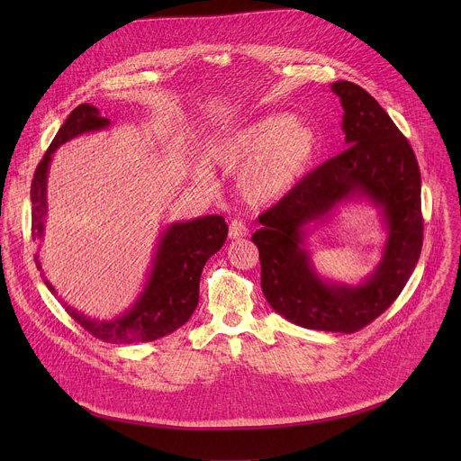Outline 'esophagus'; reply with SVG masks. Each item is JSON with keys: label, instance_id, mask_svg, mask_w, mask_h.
<instances>
[{"label": "esophagus", "instance_id": "1", "mask_svg": "<svg viewBox=\"0 0 461 461\" xmlns=\"http://www.w3.org/2000/svg\"><path fill=\"white\" fill-rule=\"evenodd\" d=\"M248 235V228L242 221L235 219L230 222V239H240V237H246Z\"/></svg>", "mask_w": 461, "mask_h": 461}]
</instances>
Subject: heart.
I'll return each instance as SVG.
<instances>
[{
	"instance_id": "heart-1",
	"label": "heart",
	"mask_w": 461,
	"mask_h": 461,
	"mask_svg": "<svg viewBox=\"0 0 461 461\" xmlns=\"http://www.w3.org/2000/svg\"><path fill=\"white\" fill-rule=\"evenodd\" d=\"M319 149L315 129L290 113H265L221 135L212 146L217 164L242 169L239 189L255 206L279 203L304 178Z\"/></svg>"
}]
</instances>
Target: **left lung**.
<instances>
[{
	"mask_svg": "<svg viewBox=\"0 0 461 461\" xmlns=\"http://www.w3.org/2000/svg\"><path fill=\"white\" fill-rule=\"evenodd\" d=\"M343 105L347 149L308 173L251 235L260 257V286L290 322L354 334L398 299L423 244L421 175L416 155L386 111L357 84L334 82ZM366 200L387 237L375 272L357 285L324 280L312 267L307 237L341 203Z\"/></svg>",
	"mask_w": 461,
	"mask_h": 461,
	"instance_id": "left-lung-1",
	"label": "left lung"
}]
</instances>
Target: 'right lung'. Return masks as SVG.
<instances>
[{
	"label": "right lung",
	"instance_id": "1",
	"mask_svg": "<svg viewBox=\"0 0 461 461\" xmlns=\"http://www.w3.org/2000/svg\"><path fill=\"white\" fill-rule=\"evenodd\" d=\"M111 125L95 105L82 104L65 118L47 153L38 164L31 185L32 239H43L47 217V175L54 151L80 135L104 131ZM228 237V226L221 215L196 217L185 222L167 224L158 235L151 258V268L140 295L123 313L114 319H93L68 303H61L68 313L89 334L116 345L149 343L180 328L199 304V285L206 260L217 253ZM36 267L45 279L40 255ZM47 288L56 295L54 286L45 279Z\"/></svg>",
	"mask_w": 461,
	"mask_h": 461
}]
</instances>
